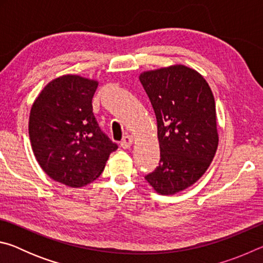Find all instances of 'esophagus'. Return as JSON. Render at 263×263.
<instances>
[{
	"label": "esophagus",
	"mask_w": 263,
	"mask_h": 263,
	"mask_svg": "<svg viewBox=\"0 0 263 263\" xmlns=\"http://www.w3.org/2000/svg\"><path fill=\"white\" fill-rule=\"evenodd\" d=\"M133 142H135V140H133V138L131 136H126V137H124V139L122 140L121 146H122L123 148L127 149V148H130L131 146L133 145Z\"/></svg>",
	"instance_id": "obj_1"
}]
</instances>
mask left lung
Segmentation results:
<instances>
[{"label":"left lung","instance_id":"8db88e82","mask_svg":"<svg viewBox=\"0 0 263 263\" xmlns=\"http://www.w3.org/2000/svg\"><path fill=\"white\" fill-rule=\"evenodd\" d=\"M157 117L159 166L145 177L160 195H175L195 184L218 147L212 90L197 70L176 64L140 73Z\"/></svg>","mask_w":263,"mask_h":263}]
</instances>
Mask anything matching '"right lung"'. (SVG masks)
<instances>
[{
  "mask_svg": "<svg viewBox=\"0 0 263 263\" xmlns=\"http://www.w3.org/2000/svg\"><path fill=\"white\" fill-rule=\"evenodd\" d=\"M97 86L95 79L62 75L48 82L31 106L29 136L35 160L52 180L70 188L95 181L117 149L92 114Z\"/></svg>",
  "mask_w": 263,
  "mask_h": 263,
  "instance_id": "1",
  "label": "right lung"
}]
</instances>
